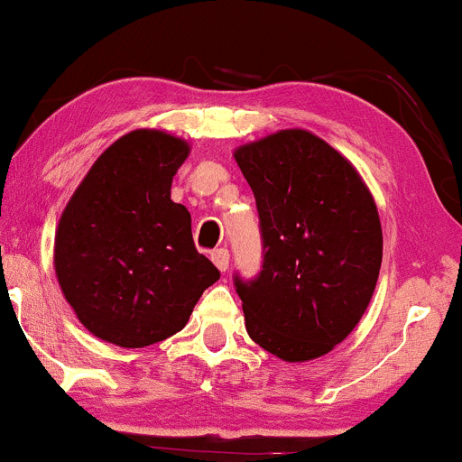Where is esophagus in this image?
<instances>
[{"mask_svg":"<svg viewBox=\"0 0 462 462\" xmlns=\"http://www.w3.org/2000/svg\"><path fill=\"white\" fill-rule=\"evenodd\" d=\"M210 258H212V263L218 267V271L229 269V250H226V248L214 250L212 254H210Z\"/></svg>","mask_w":462,"mask_h":462,"instance_id":"obj_1","label":"esophagus"}]
</instances>
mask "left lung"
<instances>
[{"label":"left lung","instance_id":"8db88e82","mask_svg":"<svg viewBox=\"0 0 462 462\" xmlns=\"http://www.w3.org/2000/svg\"><path fill=\"white\" fill-rule=\"evenodd\" d=\"M254 193L263 269L236 275L245 330L283 362L343 343L374 294L383 229L357 170L307 130H282L236 151Z\"/></svg>","mask_w":462,"mask_h":462}]
</instances>
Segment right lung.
<instances>
[{
  "label": "right lung",
  "mask_w": 462,
  "mask_h": 462,
  "mask_svg": "<svg viewBox=\"0 0 462 462\" xmlns=\"http://www.w3.org/2000/svg\"><path fill=\"white\" fill-rule=\"evenodd\" d=\"M187 155L182 138L130 132L94 162L62 212L56 277L97 338L125 349L160 343L185 328L220 277L195 248L191 214L170 199Z\"/></svg>",
  "instance_id": "1"
}]
</instances>
